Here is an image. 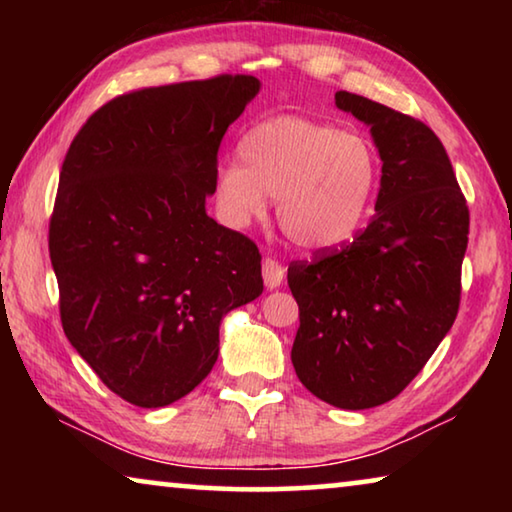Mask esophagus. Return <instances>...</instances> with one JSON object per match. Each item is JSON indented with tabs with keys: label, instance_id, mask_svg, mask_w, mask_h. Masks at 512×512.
Masks as SVG:
<instances>
[{
	"label": "esophagus",
	"instance_id": "obj_1",
	"mask_svg": "<svg viewBox=\"0 0 512 512\" xmlns=\"http://www.w3.org/2000/svg\"><path fill=\"white\" fill-rule=\"evenodd\" d=\"M262 273H264V284L268 289H277L284 280V266L271 257H266L262 262Z\"/></svg>",
	"mask_w": 512,
	"mask_h": 512
}]
</instances>
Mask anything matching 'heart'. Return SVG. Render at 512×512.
Instances as JSON below:
<instances>
[{
  "label": "heart",
  "instance_id": "1",
  "mask_svg": "<svg viewBox=\"0 0 512 512\" xmlns=\"http://www.w3.org/2000/svg\"><path fill=\"white\" fill-rule=\"evenodd\" d=\"M237 158L214 176L216 205L232 228L262 219L266 196H273L291 244L332 250L357 237L375 205L381 160L357 131L298 115L271 117L248 128Z\"/></svg>",
  "mask_w": 512,
  "mask_h": 512
}]
</instances>
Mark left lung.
<instances>
[{
  "label": "left lung",
  "instance_id": "obj_1",
  "mask_svg": "<svg viewBox=\"0 0 512 512\" xmlns=\"http://www.w3.org/2000/svg\"><path fill=\"white\" fill-rule=\"evenodd\" d=\"M334 103L377 146V214L339 253L289 266L291 361L318 400L361 411L400 395L452 329L470 212L429 126L352 92Z\"/></svg>",
  "mask_w": 512,
  "mask_h": 512
}]
</instances>
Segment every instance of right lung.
Masks as SVG:
<instances>
[{
	"instance_id": "obj_1",
	"label": "right lung",
	"mask_w": 512,
	"mask_h": 512,
	"mask_svg": "<svg viewBox=\"0 0 512 512\" xmlns=\"http://www.w3.org/2000/svg\"><path fill=\"white\" fill-rule=\"evenodd\" d=\"M262 83L216 76L121 94L74 137L49 255L69 343L121 400L160 409L219 357V327L262 296V257L207 216L216 151Z\"/></svg>"
}]
</instances>
